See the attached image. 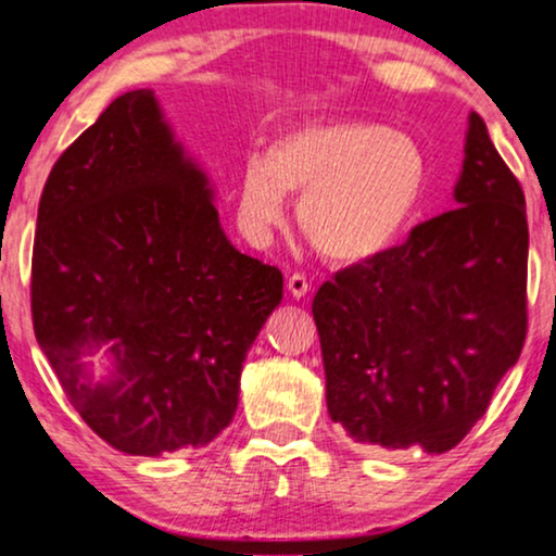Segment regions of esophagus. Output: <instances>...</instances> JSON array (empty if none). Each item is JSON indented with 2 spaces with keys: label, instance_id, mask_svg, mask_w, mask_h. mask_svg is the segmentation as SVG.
Returning a JSON list of instances; mask_svg holds the SVG:
<instances>
[{
  "label": "esophagus",
  "instance_id": "obj_1",
  "mask_svg": "<svg viewBox=\"0 0 556 556\" xmlns=\"http://www.w3.org/2000/svg\"><path fill=\"white\" fill-rule=\"evenodd\" d=\"M287 290H290V294L292 298H305L307 294V290H309V282H307V277L305 274H300V271H294L290 279H287Z\"/></svg>",
  "mask_w": 556,
  "mask_h": 556
}]
</instances>
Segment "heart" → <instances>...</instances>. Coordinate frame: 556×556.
<instances>
[{"label":"heart","mask_w":556,"mask_h":556,"mask_svg":"<svg viewBox=\"0 0 556 556\" xmlns=\"http://www.w3.org/2000/svg\"><path fill=\"white\" fill-rule=\"evenodd\" d=\"M427 182L425 154L402 131L371 122L292 129L264 157H249L239 211L262 233L285 218V192H300L298 224L332 262H364L402 233Z\"/></svg>","instance_id":"heart-1"}]
</instances>
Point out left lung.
I'll use <instances>...</instances> for the list:
<instances>
[{
  "instance_id": "left-lung-1",
  "label": "left lung",
  "mask_w": 556,
  "mask_h": 556,
  "mask_svg": "<svg viewBox=\"0 0 556 556\" xmlns=\"http://www.w3.org/2000/svg\"><path fill=\"white\" fill-rule=\"evenodd\" d=\"M455 198L460 208L338 269L315 294L328 412L355 442L447 453L519 361L527 201L478 114Z\"/></svg>"
}]
</instances>
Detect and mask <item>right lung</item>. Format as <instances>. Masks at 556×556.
Wrapping results in <instances>:
<instances>
[{
	"label": "right lung",
	"instance_id": "obj_1",
	"mask_svg": "<svg viewBox=\"0 0 556 556\" xmlns=\"http://www.w3.org/2000/svg\"><path fill=\"white\" fill-rule=\"evenodd\" d=\"M279 300L282 271L231 247L150 88L111 101L50 169L33 328L73 409L111 447L154 457L218 438ZM103 342L117 379L93 388L79 355Z\"/></svg>",
	"mask_w": 556,
	"mask_h": 556
}]
</instances>
